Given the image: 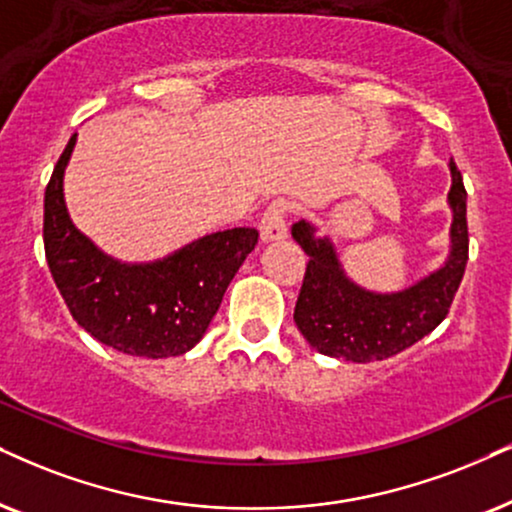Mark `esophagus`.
<instances>
[{
  "label": "esophagus",
  "mask_w": 512,
  "mask_h": 512,
  "mask_svg": "<svg viewBox=\"0 0 512 512\" xmlns=\"http://www.w3.org/2000/svg\"><path fill=\"white\" fill-rule=\"evenodd\" d=\"M286 212H288L286 200H274V203L267 208V212H264V217L260 222V236L264 243L283 241V238H286V234H288Z\"/></svg>",
  "instance_id": "34e87169"
}]
</instances>
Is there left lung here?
Instances as JSON below:
<instances>
[{
    "mask_svg": "<svg viewBox=\"0 0 512 512\" xmlns=\"http://www.w3.org/2000/svg\"><path fill=\"white\" fill-rule=\"evenodd\" d=\"M449 170L446 200L454 215L449 255L442 267L397 293H375L354 283L331 238L316 234V226L304 219L293 226V238L309 255L293 319L316 352L354 364L383 361L423 340L446 319L468 264V193L456 163H449Z\"/></svg>",
    "mask_w": 512,
    "mask_h": 512,
    "instance_id": "left-lung-1",
    "label": "left lung"
}]
</instances>
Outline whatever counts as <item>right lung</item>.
Instances as JSON below:
<instances>
[{
	"mask_svg": "<svg viewBox=\"0 0 512 512\" xmlns=\"http://www.w3.org/2000/svg\"><path fill=\"white\" fill-rule=\"evenodd\" d=\"M68 141L44 193V252L58 293L92 338L122 354L165 359L196 347L231 278L255 250L257 229L203 236L155 262H120L96 248L68 215L63 174Z\"/></svg>",
	"mask_w": 512,
	"mask_h": 512,
	"instance_id": "add662e5",
	"label": "right lung"
}]
</instances>
